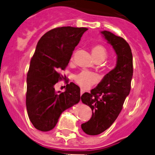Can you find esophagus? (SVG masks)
<instances>
[{
	"instance_id": "obj_1",
	"label": "esophagus",
	"mask_w": 155,
	"mask_h": 155,
	"mask_svg": "<svg viewBox=\"0 0 155 155\" xmlns=\"http://www.w3.org/2000/svg\"><path fill=\"white\" fill-rule=\"evenodd\" d=\"M84 92H85V91H84V90H83V89H81V90H80V95H82V94L84 93Z\"/></svg>"
}]
</instances>
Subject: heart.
Listing matches in <instances>:
<instances>
[{"instance_id":"heart-1","label":"heart","mask_w":155,"mask_h":155,"mask_svg":"<svg viewBox=\"0 0 155 155\" xmlns=\"http://www.w3.org/2000/svg\"><path fill=\"white\" fill-rule=\"evenodd\" d=\"M91 52L93 58L95 61L101 62L105 60L108 56V51L106 48L102 44H95L92 46L91 48ZM73 57H72V60ZM75 82L84 89H89V87L96 83L98 81L97 76L94 73H89V72H81L78 75H76L74 78Z\"/></svg>"}]
</instances>
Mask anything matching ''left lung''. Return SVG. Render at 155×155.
Here are the masks:
<instances>
[{"label": "left lung", "mask_w": 155, "mask_h": 155, "mask_svg": "<svg viewBox=\"0 0 155 155\" xmlns=\"http://www.w3.org/2000/svg\"><path fill=\"white\" fill-rule=\"evenodd\" d=\"M102 34L116 53L117 65L96 88L81 96L82 102L92 111L90 119L81 125L89 135L101 134L113 124L131 90L133 76L132 53L128 43L109 31L104 30Z\"/></svg>", "instance_id": "obj_1"}]
</instances>
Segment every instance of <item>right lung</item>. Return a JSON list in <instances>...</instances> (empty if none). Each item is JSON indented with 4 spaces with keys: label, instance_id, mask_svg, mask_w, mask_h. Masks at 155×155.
Instances as JSON below:
<instances>
[{
    "label": "right lung",
    "instance_id": "obj_1",
    "mask_svg": "<svg viewBox=\"0 0 155 155\" xmlns=\"http://www.w3.org/2000/svg\"><path fill=\"white\" fill-rule=\"evenodd\" d=\"M85 27H56L38 41L30 60L27 77L26 105L31 123L37 130L49 131L56 126L63 111L80 100V89L73 82L66 91L55 92L54 85L66 78L65 70Z\"/></svg>",
    "mask_w": 155,
    "mask_h": 155
}]
</instances>
